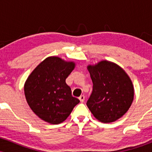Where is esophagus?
Here are the masks:
<instances>
[{"instance_id": "1", "label": "esophagus", "mask_w": 152, "mask_h": 152, "mask_svg": "<svg viewBox=\"0 0 152 152\" xmlns=\"http://www.w3.org/2000/svg\"><path fill=\"white\" fill-rule=\"evenodd\" d=\"M78 99H79L80 102H81V103H83V102H84V100H85V96L83 95H81V96H80Z\"/></svg>"}]
</instances>
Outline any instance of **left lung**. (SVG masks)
I'll list each match as a JSON object with an SVG mask.
<instances>
[{"instance_id": "1", "label": "left lung", "mask_w": 152, "mask_h": 152, "mask_svg": "<svg viewBox=\"0 0 152 152\" xmlns=\"http://www.w3.org/2000/svg\"><path fill=\"white\" fill-rule=\"evenodd\" d=\"M88 70L93 91L86 105L99 121H115L128 111L134 99V87L128 75L118 65L103 61Z\"/></svg>"}]
</instances>
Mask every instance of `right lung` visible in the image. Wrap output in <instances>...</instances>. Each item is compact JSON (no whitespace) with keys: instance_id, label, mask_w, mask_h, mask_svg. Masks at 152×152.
I'll list each match as a JSON object with an SVG mask.
<instances>
[{"instance_id":"1","label":"right lung","mask_w":152,"mask_h":152,"mask_svg":"<svg viewBox=\"0 0 152 152\" xmlns=\"http://www.w3.org/2000/svg\"><path fill=\"white\" fill-rule=\"evenodd\" d=\"M74 66L73 62L48 57L28 78L24 86L26 101L43 121L53 124L61 123L80 102L72 96L71 88L66 83Z\"/></svg>"}]
</instances>
